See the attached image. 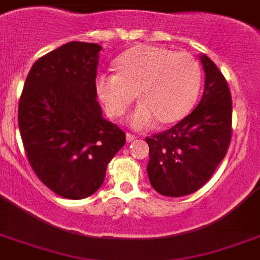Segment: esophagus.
Wrapping results in <instances>:
<instances>
[{"label": "esophagus", "mask_w": 260, "mask_h": 260, "mask_svg": "<svg viewBox=\"0 0 260 260\" xmlns=\"http://www.w3.org/2000/svg\"><path fill=\"white\" fill-rule=\"evenodd\" d=\"M136 139H137V136H136V135H132V134H126V140L129 141V143H131V141H135V140H136Z\"/></svg>", "instance_id": "34e87169"}]
</instances>
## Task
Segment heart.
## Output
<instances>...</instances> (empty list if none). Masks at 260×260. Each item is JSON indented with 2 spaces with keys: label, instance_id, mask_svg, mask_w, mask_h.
<instances>
[{
  "label": "heart",
  "instance_id": "heart-1",
  "mask_svg": "<svg viewBox=\"0 0 260 260\" xmlns=\"http://www.w3.org/2000/svg\"><path fill=\"white\" fill-rule=\"evenodd\" d=\"M115 72H103L94 79L96 96L111 117H121L135 97L140 99L131 116L136 128H147L160 120L183 119L195 104L202 69L193 56L151 45L131 48L115 61Z\"/></svg>",
  "mask_w": 260,
  "mask_h": 260
}]
</instances>
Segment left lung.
I'll use <instances>...</instances> for the list:
<instances>
[{"label":"left lung","instance_id":"left-lung-1","mask_svg":"<svg viewBox=\"0 0 260 260\" xmlns=\"http://www.w3.org/2000/svg\"><path fill=\"white\" fill-rule=\"evenodd\" d=\"M203 97L170 129L145 137L151 185L164 196L180 198L200 189L229 151L233 136V99L227 80L206 54Z\"/></svg>","mask_w":260,"mask_h":260}]
</instances>
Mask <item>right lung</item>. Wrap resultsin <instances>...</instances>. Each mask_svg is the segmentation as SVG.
Here are the masks:
<instances>
[{
	"label": "right lung",
	"instance_id": "right-lung-1",
	"mask_svg": "<svg viewBox=\"0 0 260 260\" xmlns=\"http://www.w3.org/2000/svg\"><path fill=\"white\" fill-rule=\"evenodd\" d=\"M101 46L72 41L40 57L18 103V128L37 178L57 195L85 199L100 188L125 132L107 121L94 79Z\"/></svg>",
	"mask_w": 260,
	"mask_h": 260
}]
</instances>
